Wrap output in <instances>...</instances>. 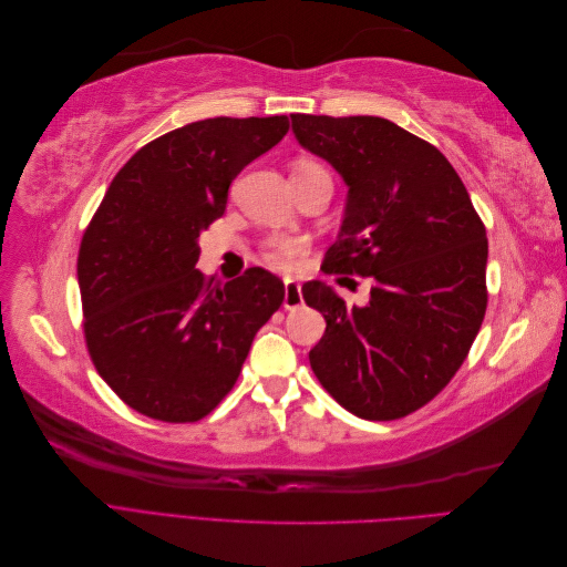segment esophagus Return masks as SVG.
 <instances>
[{"label":"esophagus","instance_id":"1","mask_svg":"<svg viewBox=\"0 0 567 567\" xmlns=\"http://www.w3.org/2000/svg\"><path fill=\"white\" fill-rule=\"evenodd\" d=\"M302 305V290L300 284L293 279L284 281V310H296Z\"/></svg>","mask_w":567,"mask_h":567}]
</instances>
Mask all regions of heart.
<instances>
[{"label":"heart","instance_id":"1","mask_svg":"<svg viewBox=\"0 0 567 567\" xmlns=\"http://www.w3.org/2000/svg\"><path fill=\"white\" fill-rule=\"evenodd\" d=\"M307 167H319L315 165L312 161H300L296 165V169H307ZM302 250V246L298 241H293V238H271L269 241V260L274 265H286L293 260V257Z\"/></svg>","mask_w":567,"mask_h":567}]
</instances>
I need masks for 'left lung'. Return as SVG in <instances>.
<instances>
[{
    "instance_id": "1",
    "label": "left lung",
    "mask_w": 567,
    "mask_h": 567,
    "mask_svg": "<svg viewBox=\"0 0 567 567\" xmlns=\"http://www.w3.org/2000/svg\"><path fill=\"white\" fill-rule=\"evenodd\" d=\"M290 120L298 144L348 186L323 269L373 281L362 307L323 281L302 286L326 319L312 371L359 419L406 416L452 381L485 319V227L450 161L390 120Z\"/></svg>"
}]
</instances>
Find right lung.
<instances>
[{
    "label": "right lung",
    "instance_id": "obj_1",
    "mask_svg": "<svg viewBox=\"0 0 567 567\" xmlns=\"http://www.w3.org/2000/svg\"><path fill=\"white\" fill-rule=\"evenodd\" d=\"M286 115L208 117L153 140L113 177L82 236L78 284L92 362L144 416L198 421L234 388L284 302L262 267L221 284L196 269L229 184L277 146Z\"/></svg>",
    "mask_w": 567,
    "mask_h": 567
}]
</instances>
